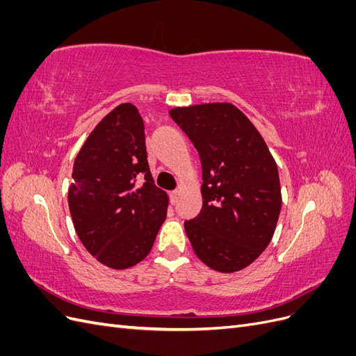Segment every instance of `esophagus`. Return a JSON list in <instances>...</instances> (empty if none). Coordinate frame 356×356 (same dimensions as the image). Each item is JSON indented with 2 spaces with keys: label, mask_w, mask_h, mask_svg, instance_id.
Here are the masks:
<instances>
[{
  "label": "esophagus",
  "mask_w": 356,
  "mask_h": 356,
  "mask_svg": "<svg viewBox=\"0 0 356 356\" xmlns=\"http://www.w3.org/2000/svg\"><path fill=\"white\" fill-rule=\"evenodd\" d=\"M178 196H179V191L178 190H174V191L169 193V200H170L172 204H175L178 202Z\"/></svg>",
  "instance_id": "1"
}]
</instances>
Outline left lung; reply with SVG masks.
Listing matches in <instances>:
<instances>
[{"label": "left lung", "instance_id": "left-lung-1", "mask_svg": "<svg viewBox=\"0 0 356 356\" xmlns=\"http://www.w3.org/2000/svg\"><path fill=\"white\" fill-rule=\"evenodd\" d=\"M169 115L197 149L203 207L184 222L208 267L233 273L270 243L282 207L276 161L248 117L232 104L174 108Z\"/></svg>", "mask_w": 356, "mask_h": 356}]
</instances>
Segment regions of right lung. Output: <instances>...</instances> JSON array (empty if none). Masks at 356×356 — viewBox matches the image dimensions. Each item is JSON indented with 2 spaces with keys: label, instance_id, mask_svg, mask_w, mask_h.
<instances>
[{
  "label": "right lung",
  "instance_id": "obj_1",
  "mask_svg": "<svg viewBox=\"0 0 356 356\" xmlns=\"http://www.w3.org/2000/svg\"><path fill=\"white\" fill-rule=\"evenodd\" d=\"M72 179L70 212L86 250L115 270L143 261L166 220L168 195L149 172L135 105L115 106L93 129L75 157Z\"/></svg>",
  "mask_w": 356,
  "mask_h": 356
}]
</instances>
